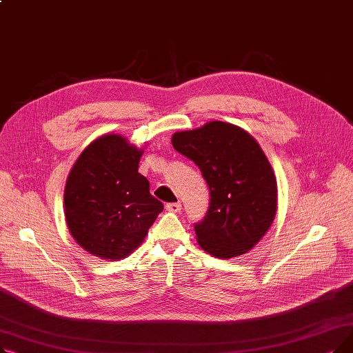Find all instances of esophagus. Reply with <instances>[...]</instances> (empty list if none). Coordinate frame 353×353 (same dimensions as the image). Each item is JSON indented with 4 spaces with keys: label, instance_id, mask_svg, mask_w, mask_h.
<instances>
[{
    "label": "esophagus",
    "instance_id": "obj_1",
    "mask_svg": "<svg viewBox=\"0 0 353 353\" xmlns=\"http://www.w3.org/2000/svg\"><path fill=\"white\" fill-rule=\"evenodd\" d=\"M165 210H169L172 213H177L181 210V205L177 201V203H167L165 205Z\"/></svg>",
    "mask_w": 353,
    "mask_h": 353
}]
</instances>
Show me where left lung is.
Segmentation results:
<instances>
[{"label": "left lung", "mask_w": 353, "mask_h": 353, "mask_svg": "<svg viewBox=\"0 0 353 353\" xmlns=\"http://www.w3.org/2000/svg\"><path fill=\"white\" fill-rule=\"evenodd\" d=\"M172 144L205 177L210 203L194 225L203 250L230 259L252 250L273 223L277 183L261 145L243 128L210 121L174 133Z\"/></svg>", "instance_id": "8db88e82"}]
</instances>
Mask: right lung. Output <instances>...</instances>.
I'll return each instance as SVG.
<instances>
[{
  "mask_svg": "<svg viewBox=\"0 0 353 353\" xmlns=\"http://www.w3.org/2000/svg\"><path fill=\"white\" fill-rule=\"evenodd\" d=\"M141 154L124 137L104 134L74 163L64 190L65 221L90 254L110 261L128 256L163 212L139 173Z\"/></svg>",
  "mask_w": 353,
  "mask_h": 353,
  "instance_id": "add662e5",
  "label": "right lung"
}]
</instances>
